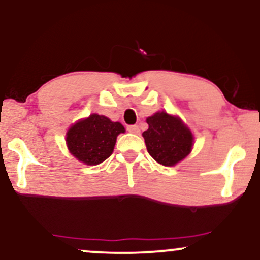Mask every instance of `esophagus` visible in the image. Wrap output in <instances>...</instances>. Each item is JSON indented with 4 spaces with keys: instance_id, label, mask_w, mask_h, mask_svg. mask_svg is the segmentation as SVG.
Instances as JSON below:
<instances>
[{
    "instance_id": "obj_1",
    "label": "esophagus",
    "mask_w": 260,
    "mask_h": 260,
    "mask_svg": "<svg viewBox=\"0 0 260 260\" xmlns=\"http://www.w3.org/2000/svg\"><path fill=\"white\" fill-rule=\"evenodd\" d=\"M127 131L129 133L133 134H138L139 133V127L136 126V124H131V126H127Z\"/></svg>"
}]
</instances>
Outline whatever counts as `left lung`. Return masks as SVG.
<instances>
[{
  "instance_id": "8db88e82",
  "label": "left lung",
  "mask_w": 260,
  "mask_h": 260,
  "mask_svg": "<svg viewBox=\"0 0 260 260\" xmlns=\"http://www.w3.org/2000/svg\"><path fill=\"white\" fill-rule=\"evenodd\" d=\"M143 132L148 153L164 166H175L192 151L193 134L177 116L160 111L147 118Z\"/></svg>"
}]
</instances>
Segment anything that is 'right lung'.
Listing matches in <instances>:
<instances>
[{
    "mask_svg": "<svg viewBox=\"0 0 260 260\" xmlns=\"http://www.w3.org/2000/svg\"><path fill=\"white\" fill-rule=\"evenodd\" d=\"M120 133H124V127L120 122H112L106 116L92 113L68 129L66 143L74 157L85 165L94 166L112 154Z\"/></svg>",
    "mask_w": 260,
    "mask_h": 260,
    "instance_id": "1",
    "label": "right lung"
}]
</instances>
